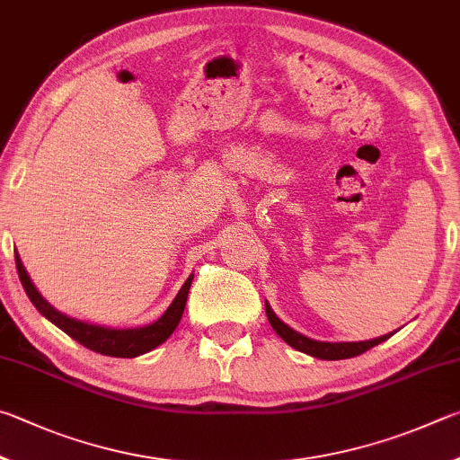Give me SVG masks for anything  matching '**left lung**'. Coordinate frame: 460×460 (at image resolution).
Returning <instances> with one entry per match:
<instances>
[{
    "instance_id": "left-lung-1",
    "label": "left lung",
    "mask_w": 460,
    "mask_h": 460,
    "mask_svg": "<svg viewBox=\"0 0 460 460\" xmlns=\"http://www.w3.org/2000/svg\"><path fill=\"white\" fill-rule=\"evenodd\" d=\"M267 317H269V323L279 333L280 340L287 341L296 351H303V353H307V356L319 358V359H348V358H356V356H359V353H366L367 349H372L374 345L382 343L385 340H390V337H392V333H388V335L376 337V340H369V341H345V343H341V341L340 343L315 341V340H309V337H305L301 333H296L295 329H291L287 323H283V321H280L275 315V311L270 309L269 303H267Z\"/></svg>"
}]
</instances>
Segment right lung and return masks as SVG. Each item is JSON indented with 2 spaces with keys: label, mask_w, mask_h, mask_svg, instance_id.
<instances>
[{
  "label": "right lung",
  "mask_w": 460,
  "mask_h": 460,
  "mask_svg": "<svg viewBox=\"0 0 460 460\" xmlns=\"http://www.w3.org/2000/svg\"><path fill=\"white\" fill-rule=\"evenodd\" d=\"M15 267H18L22 287L30 296L31 305H34V307L42 313L48 321H52L56 327H60L64 333L70 335L72 340L78 341L80 345H84V348L111 358H137L151 349H155L157 345L164 343L167 337L175 332L177 323H180L185 309V301H188L191 280H193V275H190V279L185 280L183 287L180 288V293H177L172 305L167 307V311L157 321H153L151 325L135 327V329H111V327L84 323V321L66 317L64 313L56 311L52 305L38 293V288L30 280L18 254H15Z\"/></svg>",
  "instance_id": "obj_1"
}]
</instances>
